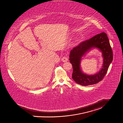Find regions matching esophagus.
<instances>
[{"mask_svg": "<svg viewBox=\"0 0 123 123\" xmlns=\"http://www.w3.org/2000/svg\"><path fill=\"white\" fill-rule=\"evenodd\" d=\"M62 61L63 62H66L68 61V59L67 58V57L66 56H63L62 59Z\"/></svg>", "mask_w": 123, "mask_h": 123, "instance_id": "1", "label": "esophagus"}]
</instances>
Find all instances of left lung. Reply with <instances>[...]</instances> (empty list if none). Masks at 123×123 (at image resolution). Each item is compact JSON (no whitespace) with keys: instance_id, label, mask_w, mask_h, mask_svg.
<instances>
[{"instance_id":"8db88e82","label":"left lung","mask_w":123,"mask_h":123,"mask_svg":"<svg viewBox=\"0 0 123 123\" xmlns=\"http://www.w3.org/2000/svg\"><path fill=\"white\" fill-rule=\"evenodd\" d=\"M93 48L98 49L102 53L104 62L98 73L89 75L82 72L80 65L81 57ZM69 60L73 66L72 77L77 84L87 86L99 83L106 75L113 60V52L107 34L102 32L80 43L70 51Z\"/></svg>"}]
</instances>
